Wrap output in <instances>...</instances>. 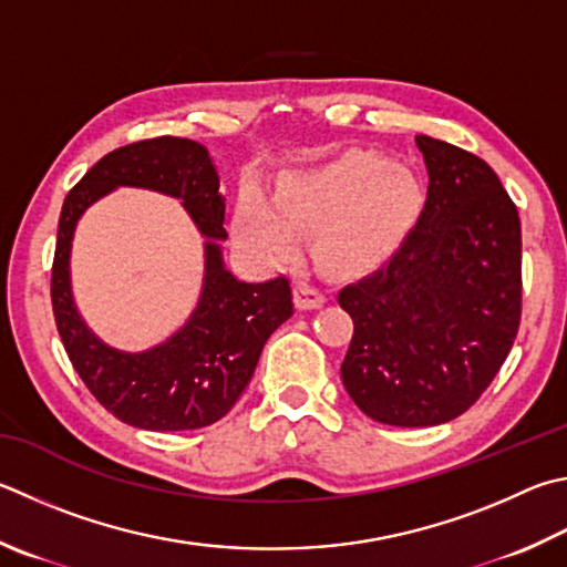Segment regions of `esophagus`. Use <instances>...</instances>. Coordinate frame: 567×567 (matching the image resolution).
Here are the masks:
<instances>
[{
  "label": "esophagus",
  "mask_w": 567,
  "mask_h": 567,
  "mask_svg": "<svg viewBox=\"0 0 567 567\" xmlns=\"http://www.w3.org/2000/svg\"><path fill=\"white\" fill-rule=\"evenodd\" d=\"M327 302V297L317 290L315 285L310 282H297L295 285V305L297 310H317V307H322Z\"/></svg>",
  "instance_id": "1"
}]
</instances>
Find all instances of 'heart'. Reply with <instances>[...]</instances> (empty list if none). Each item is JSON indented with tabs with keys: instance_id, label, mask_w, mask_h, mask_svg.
Segmentation results:
<instances>
[{
	"instance_id": "obj_1",
	"label": "heart",
	"mask_w": 567,
	"mask_h": 567,
	"mask_svg": "<svg viewBox=\"0 0 567 567\" xmlns=\"http://www.w3.org/2000/svg\"><path fill=\"white\" fill-rule=\"evenodd\" d=\"M421 205L409 171L374 153H347L322 168L285 176L275 200L245 185L235 233L245 250L270 262L290 260L297 228H317V252L337 270L372 267L396 250Z\"/></svg>"
}]
</instances>
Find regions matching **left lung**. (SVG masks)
<instances>
[{
    "mask_svg": "<svg viewBox=\"0 0 567 567\" xmlns=\"http://www.w3.org/2000/svg\"><path fill=\"white\" fill-rule=\"evenodd\" d=\"M429 190L384 265L339 290L354 319L347 394L389 426L463 414L498 374L520 322V220L486 161L416 136Z\"/></svg>",
    "mask_w": 567,
    "mask_h": 567,
    "instance_id": "8db88e82",
    "label": "left lung"
}]
</instances>
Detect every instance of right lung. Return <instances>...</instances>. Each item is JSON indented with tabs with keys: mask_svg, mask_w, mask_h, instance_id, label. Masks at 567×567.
I'll list each match as a JSON object with an SVG mask.
<instances>
[{
	"mask_svg": "<svg viewBox=\"0 0 567 567\" xmlns=\"http://www.w3.org/2000/svg\"><path fill=\"white\" fill-rule=\"evenodd\" d=\"M118 187L176 197L204 238V285L192 317L163 343L126 353L104 343L80 317L70 287L75 225L91 204ZM225 198L208 148L190 138L161 136L101 158L61 208L51 302L71 364L91 394L123 424L146 431H188L223 419L250 384L262 347L292 317L285 277L243 282L223 257Z\"/></svg>",
	"mask_w": 567,
	"mask_h": 567,
	"instance_id": "obj_1",
	"label": "right lung"
}]
</instances>
